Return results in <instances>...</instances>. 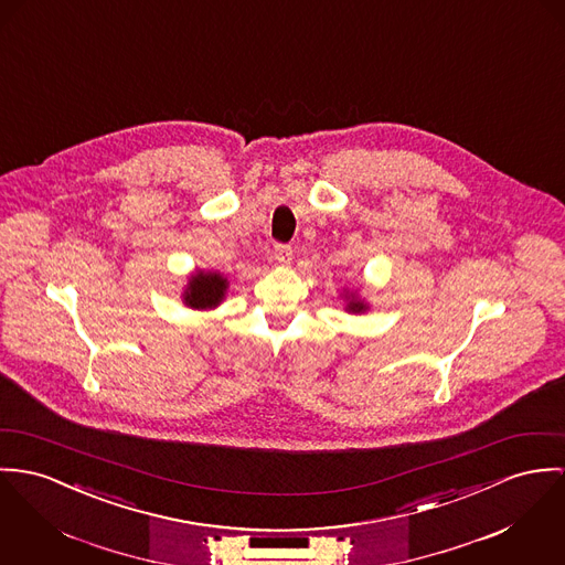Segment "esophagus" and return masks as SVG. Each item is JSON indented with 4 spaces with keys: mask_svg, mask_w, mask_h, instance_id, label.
Listing matches in <instances>:
<instances>
[{
    "mask_svg": "<svg viewBox=\"0 0 565 565\" xmlns=\"http://www.w3.org/2000/svg\"><path fill=\"white\" fill-rule=\"evenodd\" d=\"M275 260L281 262V264H290L292 262V247L284 245V243H277L275 245Z\"/></svg>",
    "mask_w": 565,
    "mask_h": 565,
    "instance_id": "esophagus-1",
    "label": "esophagus"
}]
</instances>
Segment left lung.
<instances>
[{
  "mask_svg": "<svg viewBox=\"0 0 565 565\" xmlns=\"http://www.w3.org/2000/svg\"><path fill=\"white\" fill-rule=\"evenodd\" d=\"M348 309H352V311H361V309H363V303H361V301H350Z\"/></svg>",
  "mask_w": 565,
  "mask_h": 565,
  "instance_id": "8db88e82",
  "label": "left lung"
}]
</instances>
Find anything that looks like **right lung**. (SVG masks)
I'll return each instance as SVG.
<instances>
[{
    "mask_svg": "<svg viewBox=\"0 0 565 565\" xmlns=\"http://www.w3.org/2000/svg\"><path fill=\"white\" fill-rule=\"evenodd\" d=\"M225 279L217 273H198L189 281V290L184 295V301L195 309H206L213 307L223 299L225 292Z\"/></svg>",
    "mask_w": 565,
    "mask_h": 565,
    "instance_id": "add662e5",
    "label": "right lung"
}]
</instances>
